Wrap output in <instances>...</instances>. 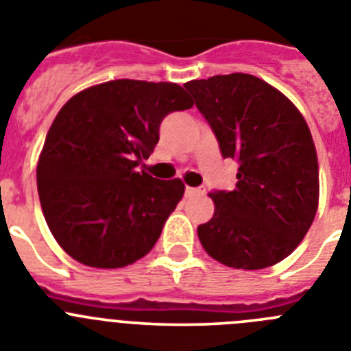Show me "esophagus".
<instances>
[{
	"mask_svg": "<svg viewBox=\"0 0 351 351\" xmlns=\"http://www.w3.org/2000/svg\"><path fill=\"white\" fill-rule=\"evenodd\" d=\"M204 193V188H190V186H186L184 195L186 197H195V195H202Z\"/></svg>",
	"mask_w": 351,
	"mask_h": 351,
	"instance_id": "1",
	"label": "esophagus"
}]
</instances>
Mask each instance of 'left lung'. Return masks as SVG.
Returning <instances> with one entry per match:
<instances>
[{
  "instance_id": "1",
  "label": "left lung",
  "mask_w": 351,
  "mask_h": 351,
  "mask_svg": "<svg viewBox=\"0 0 351 351\" xmlns=\"http://www.w3.org/2000/svg\"><path fill=\"white\" fill-rule=\"evenodd\" d=\"M223 158L239 163L232 191L216 190L214 216L198 239L228 267H271L308 234L318 209V158L302 114L271 84L250 73L191 80Z\"/></svg>"
}]
</instances>
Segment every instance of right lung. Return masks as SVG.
Here are the masks:
<instances>
[{
    "instance_id": "add662e5",
    "label": "right lung",
    "mask_w": 351,
    "mask_h": 351,
    "mask_svg": "<svg viewBox=\"0 0 351 351\" xmlns=\"http://www.w3.org/2000/svg\"><path fill=\"white\" fill-rule=\"evenodd\" d=\"M193 107L172 82L119 79L71 96L47 133L36 184L43 216L77 262L117 269L153 250L184 193L181 179L138 172L170 112Z\"/></svg>"
}]
</instances>
